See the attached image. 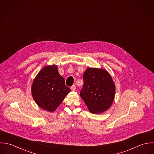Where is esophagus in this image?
I'll list each match as a JSON object with an SVG mask.
<instances>
[{
	"instance_id": "esophagus-1",
	"label": "esophagus",
	"mask_w": 154,
	"mask_h": 154,
	"mask_svg": "<svg viewBox=\"0 0 154 154\" xmlns=\"http://www.w3.org/2000/svg\"><path fill=\"white\" fill-rule=\"evenodd\" d=\"M70 88H71V90H72V91H75V90H76V86L73 85H72V86Z\"/></svg>"
}]
</instances>
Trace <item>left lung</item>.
<instances>
[{
    "mask_svg": "<svg viewBox=\"0 0 154 154\" xmlns=\"http://www.w3.org/2000/svg\"><path fill=\"white\" fill-rule=\"evenodd\" d=\"M80 96L92 113L108 109L113 101L115 87L110 75L103 69L88 68L83 75Z\"/></svg>",
    "mask_w": 154,
    "mask_h": 154,
    "instance_id": "8db88e82",
    "label": "left lung"
}]
</instances>
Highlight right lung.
<instances>
[{
  "label": "right lung",
  "mask_w": 154,
  "mask_h": 154,
  "mask_svg": "<svg viewBox=\"0 0 154 154\" xmlns=\"http://www.w3.org/2000/svg\"><path fill=\"white\" fill-rule=\"evenodd\" d=\"M70 91L56 66L43 68L35 79L32 88V96L37 104L49 112L55 110Z\"/></svg>",
  "instance_id": "right-lung-1"
}]
</instances>
